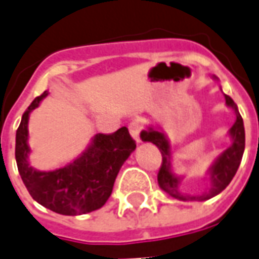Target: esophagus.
<instances>
[{"instance_id":"esophagus-1","label":"esophagus","mask_w":259,"mask_h":259,"mask_svg":"<svg viewBox=\"0 0 259 259\" xmlns=\"http://www.w3.org/2000/svg\"><path fill=\"white\" fill-rule=\"evenodd\" d=\"M129 132H130V136L133 137V140H135L136 143H140L141 126H140V122H139V120H133V122H130Z\"/></svg>"}]
</instances>
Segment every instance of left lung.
I'll return each mask as SVG.
<instances>
[{
  "label": "left lung",
  "mask_w": 259,
  "mask_h": 259,
  "mask_svg": "<svg viewBox=\"0 0 259 259\" xmlns=\"http://www.w3.org/2000/svg\"><path fill=\"white\" fill-rule=\"evenodd\" d=\"M211 79L215 80V81H219V79L215 74H212ZM221 91H222V87H221ZM223 96H225L226 107L233 109L234 113H236V120H234L233 126L228 132L229 139H230V146L226 150H223L213 159L211 166L208 168V170H206L208 187L201 194H189V193L180 190V185L185 179V176L178 175L174 170V166H172V162H174V146H172V143L169 140L166 133L162 130V127L158 126V124H147L146 129L140 133L141 140L155 144L158 147V150L162 154V166H161L159 174H158V183H159V187L165 193H168L170 197H174L176 200H209V198L215 197L219 193H222L228 187L229 183L232 182L233 176L237 172V169H239L245 147L244 123H243V118H241V115L239 112V108L234 104L233 100L226 94H223Z\"/></svg>",
  "instance_id": "left-lung-1"
}]
</instances>
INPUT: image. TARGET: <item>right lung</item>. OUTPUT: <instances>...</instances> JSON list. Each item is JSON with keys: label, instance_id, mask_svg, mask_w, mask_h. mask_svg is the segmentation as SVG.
Listing matches in <instances>:
<instances>
[{"label": "right lung", "instance_id": "right-lung-1", "mask_svg": "<svg viewBox=\"0 0 259 259\" xmlns=\"http://www.w3.org/2000/svg\"><path fill=\"white\" fill-rule=\"evenodd\" d=\"M47 96L44 91L33 100L16 130L15 158L20 178L33 200L57 213L76 217L97 211L109 198L119 170L136 150V143L127 127L112 135L98 133L84 151L65 166L38 170L29 159V119Z\"/></svg>", "mask_w": 259, "mask_h": 259}]
</instances>
